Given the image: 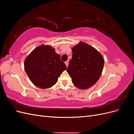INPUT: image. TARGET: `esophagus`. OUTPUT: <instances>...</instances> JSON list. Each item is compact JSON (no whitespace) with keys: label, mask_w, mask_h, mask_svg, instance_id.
<instances>
[{"label":"esophagus","mask_w":134,"mask_h":134,"mask_svg":"<svg viewBox=\"0 0 134 134\" xmlns=\"http://www.w3.org/2000/svg\"><path fill=\"white\" fill-rule=\"evenodd\" d=\"M65 65H66V66L68 67V65H69V60H67L66 62L65 63Z\"/></svg>","instance_id":"esophagus-1"}]
</instances>
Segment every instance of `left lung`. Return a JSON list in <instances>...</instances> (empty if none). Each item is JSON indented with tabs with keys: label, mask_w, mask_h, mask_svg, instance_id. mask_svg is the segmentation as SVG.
I'll return each mask as SVG.
<instances>
[{
	"label": "left lung",
	"mask_w": 134,
	"mask_h": 134,
	"mask_svg": "<svg viewBox=\"0 0 134 134\" xmlns=\"http://www.w3.org/2000/svg\"><path fill=\"white\" fill-rule=\"evenodd\" d=\"M72 58L67 69L74 86L86 90L94 85L99 79L104 60L95 48L80 42L71 48Z\"/></svg>",
	"instance_id": "1"
}]
</instances>
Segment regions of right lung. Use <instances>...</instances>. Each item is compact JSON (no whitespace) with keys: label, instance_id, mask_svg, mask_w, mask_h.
<instances>
[{"label":"right lung","instance_id":"add662e5","mask_svg":"<svg viewBox=\"0 0 134 134\" xmlns=\"http://www.w3.org/2000/svg\"><path fill=\"white\" fill-rule=\"evenodd\" d=\"M24 66L32 83L42 89L53 86L60 74L66 69L55 48L44 44L35 48L27 56Z\"/></svg>","mask_w":134,"mask_h":134}]
</instances>
